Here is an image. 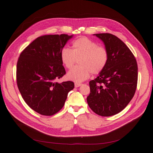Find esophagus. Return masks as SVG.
Segmentation results:
<instances>
[{"mask_svg": "<svg viewBox=\"0 0 153 153\" xmlns=\"http://www.w3.org/2000/svg\"><path fill=\"white\" fill-rule=\"evenodd\" d=\"M82 85L81 83H75V87H80L81 85Z\"/></svg>", "mask_w": 153, "mask_h": 153, "instance_id": "34e87169", "label": "esophagus"}]
</instances>
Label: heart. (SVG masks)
I'll use <instances>...</instances> for the list:
<instances>
[{
	"instance_id": "b5f03b06",
	"label": "heart",
	"mask_w": 153,
	"mask_h": 153,
	"mask_svg": "<svg viewBox=\"0 0 153 153\" xmlns=\"http://www.w3.org/2000/svg\"><path fill=\"white\" fill-rule=\"evenodd\" d=\"M61 62L66 68H71L78 60V66L67 73V79L76 83L83 82L91 73L102 72L108 62L107 49L87 38H80L72 43V49L64 48L60 53Z\"/></svg>"
}]
</instances>
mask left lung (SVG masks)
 Here are the masks:
<instances>
[{
    "instance_id": "8db88e82",
    "label": "left lung",
    "mask_w": 153,
    "mask_h": 153,
    "mask_svg": "<svg viewBox=\"0 0 153 153\" xmlns=\"http://www.w3.org/2000/svg\"><path fill=\"white\" fill-rule=\"evenodd\" d=\"M103 42L109 59L104 70L89 82L88 105L97 115L109 117L125 109L132 100L137 83V65L124 42L109 33L94 34Z\"/></svg>"
}]
</instances>
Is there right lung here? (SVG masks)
Here are the masks:
<instances>
[{
  "mask_svg": "<svg viewBox=\"0 0 153 153\" xmlns=\"http://www.w3.org/2000/svg\"><path fill=\"white\" fill-rule=\"evenodd\" d=\"M73 35H44L37 38L21 53L17 64V83L23 100L34 111L51 116L65 105L74 88L72 81L56 82L66 71L60 57Z\"/></svg>",
  "mask_w": 153,
  "mask_h": 153,
  "instance_id": "1",
  "label": "right lung"
}]
</instances>
